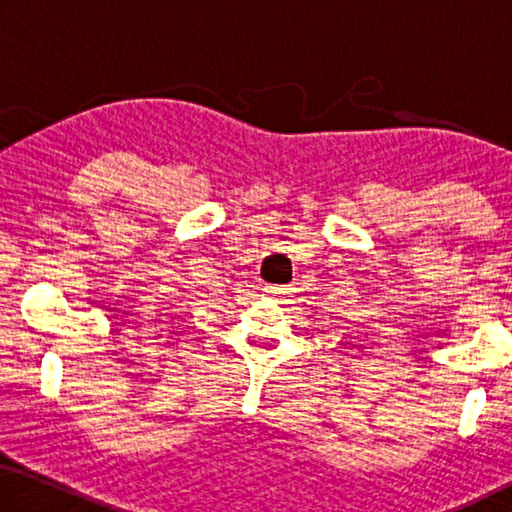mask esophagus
I'll list each match as a JSON object with an SVG mask.
<instances>
[{
  "label": "esophagus",
  "mask_w": 512,
  "mask_h": 512,
  "mask_svg": "<svg viewBox=\"0 0 512 512\" xmlns=\"http://www.w3.org/2000/svg\"><path fill=\"white\" fill-rule=\"evenodd\" d=\"M265 294L274 301H281L285 297V288H281V285H265Z\"/></svg>",
  "instance_id": "obj_1"
}]
</instances>
